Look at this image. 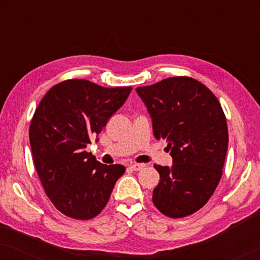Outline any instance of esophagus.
Here are the masks:
<instances>
[{
    "mask_svg": "<svg viewBox=\"0 0 260 260\" xmlns=\"http://www.w3.org/2000/svg\"><path fill=\"white\" fill-rule=\"evenodd\" d=\"M130 168L135 170V172H137V170H141L144 168V165H142V163H133V165L130 166Z\"/></svg>",
    "mask_w": 260,
    "mask_h": 260,
    "instance_id": "esophagus-1",
    "label": "esophagus"
}]
</instances>
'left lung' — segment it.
<instances>
[{
    "mask_svg": "<svg viewBox=\"0 0 260 260\" xmlns=\"http://www.w3.org/2000/svg\"><path fill=\"white\" fill-rule=\"evenodd\" d=\"M157 140L167 141L172 167L155 165L159 182L152 202L169 218H184L207 204L222 175L229 130L218 98L200 81L172 77L136 88Z\"/></svg>",
    "mask_w": 260,
    "mask_h": 260,
    "instance_id": "1",
    "label": "left lung"
}]
</instances>
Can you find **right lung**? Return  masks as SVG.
<instances>
[{"label": "right lung", "instance_id": "obj_1", "mask_svg": "<svg viewBox=\"0 0 260 260\" xmlns=\"http://www.w3.org/2000/svg\"><path fill=\"white\" fill-rule=\"evenodd\" d=\"M131 90L70 79L54 85L35 110L29 126L35 169L46 195L62 214L77 220L97 216L125 173L124 166L102 165L85 148Z\"/></svg>", "mask_w": 260, "mask_h": 260}]
</instances>
